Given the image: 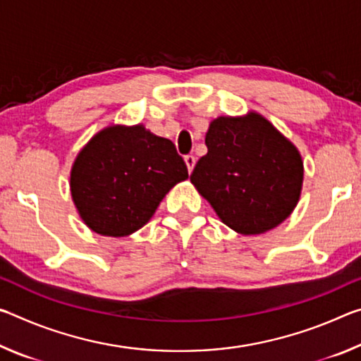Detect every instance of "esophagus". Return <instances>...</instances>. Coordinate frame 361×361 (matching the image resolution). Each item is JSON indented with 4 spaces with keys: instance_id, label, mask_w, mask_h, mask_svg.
Here are the masks:
<instances>
[{
    "instance_id": "1",
    "label": "esophagus",
    "mask_w": 361,
    "mask_h": 361,
    "mask_svg": "<svg viewBox=\"0 0 361 361\" xmlns=\"http://www.w3.org/2000/svg\"><path fill=\"white\" fill-rule=\"evenodd\" d=\"M185 162H186L188 172L191 173V172H192V169H194V166H195V157H194L192 154H188V156H185Z\"/></svg>"
}]
</instances>
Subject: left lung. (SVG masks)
<instances>
[{
    "label": "left lung",
    "mask_w": 361,
    "mask_h": 361,
    "mask_svg": "<svg viewBox=\"0 0 361 361\" xmlns=\"http://www.w3.org/2000/svg\"><path fill=\"white\" fill-rule=\"evenodd\" d=\"M191 183L219 219L243 235L262 234L291 215L302 189L301 154L261 114L219 116Z\"/></svg>",
    "instance_id": "8db88e82"
}]
</instances>
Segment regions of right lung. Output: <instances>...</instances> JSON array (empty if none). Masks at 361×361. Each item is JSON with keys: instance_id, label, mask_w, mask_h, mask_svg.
<instances>
[{"instance_id": "1", "label": "right lung", "mask_w": 361, "mask_h": 361, "mask_svg": "<svg viewBox=\"0 0 361 361\" xmlns=\"http://www.w3.org/2000/svg\"><path fill=\"white\" fill-rule=\"evenodd\" d=\"M167 138L145 126H109L89 140L71 167L79 216L100 235L126 237L149 221L166 194L188 178Z\"/></svg>"}]
</instances>
